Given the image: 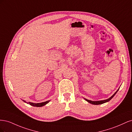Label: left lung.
Instances as JSON below:
<instances>
[{"instance_id": "8db88e82", "label": "left lung", "mask_w": 132, "mask_h": 132, "mask_svg": "<svg viewBox=\"0 0 132 132\" xmlns=\"http://www.w3.org/2000/svg\"><path fill=\"white\" fill-rule=\"evenodd\" d=\"M119 88L115 92V93L112 96H111L110 98H109L108 99H106V100H101V101H91V100H87V99H86V98H84L85 99V100H86V101H87L88 102H89L90 103H91V104H93V105H101V104H103V103H106V102H109V101H110L111 100L112 98L113 97H114V96L116 95V94L117 93V91L119 90Z\"/></svg>"}]
</instances>
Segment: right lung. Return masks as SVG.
<instances>
[{
  "instance_id": "obj_1",
  "label": "right lung",
  "mask_w": 132,
  "mask_h": 132,
  "mask_svg": "<svg viewBox=\"0 0 132 132\" xmlns=\"http://www.w3.org/2000/svg\"><path fill=\"white\" fill-rule=\"evenodd\" d=\"M23 102H25V103H28V104H30V105L32 106H34V107H42V106H43L46 105V104H47L48 103L50 102V100H48V101H45V102H41V103H33V102H26V101L25 100H22Z\"/></svg>"
}]
</instances>
